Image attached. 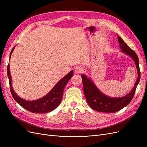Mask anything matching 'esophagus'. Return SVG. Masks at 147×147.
<instances>
[{
    "label": "esophagus",
    "instance_id": "esophagus-1",
    "mask_svg": "<svg viewBox=\"0 0 147 147\" xmlns=\"http://www.w3.org/2000/svg\"><path fill=\"white\" fill-rule=\"evenodd\" d=\"M83 70H84V69L82 66H78L77 67H75L74 70L75 73L77 74H80L82 73V72H83Z\"/></svg>",
    "mask_w": 147,
    "mask_h": 147
}]
</instances>
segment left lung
I'll return each mask as SVG.
<instances>
[{"label":"left lung","instance_id":"8db88e82","mask_svg":"<svg viewBox=\"0 0 147 147\" xmlns=\"http://www.w3.org/2000/svg\"><path fill=\"white\" fill-rule=\"evenodd\" d=\"M121 51L130 56L134 60L137 70L138 78L132 90L126 96L121 97H112L103 94L85 75L82 74L83 91L87 103L93 110L99 112L115 113L124 108L130 103L135 94L136 88L140 79L139 61L136 53L133 51L122 38L118 36Z\"/></svg>","mask_w":147,"mask_h":147}]
</instances>
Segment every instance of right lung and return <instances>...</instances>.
Segmentation results:
<instances>
[{
  "mask_svg": "<svg viewBox=\"0 0 147 147\" xmlns=\"http://www.w3.org/2000/svg\"><path fill=\"white\" fill-rule=\"evenodd\" d=\"M14 48L15 47H13L10 52V59ZM73 70L70 71L64 78L61 79L47 95L39 99L31 101L22 99L16 94L12 87L11 76L9 64L7 66V75L8 79H9L10 91L13 97L22 107L30 112L37 113H45L51 112L59 106L62 100V98H63L65 85L73 76Z\"/></svg>",
  "mask_w": 147,
  "mask_h": 147,
  "instance_id": "add662e5",
  "label": "right lung"
}]
</instances>
